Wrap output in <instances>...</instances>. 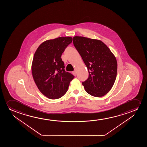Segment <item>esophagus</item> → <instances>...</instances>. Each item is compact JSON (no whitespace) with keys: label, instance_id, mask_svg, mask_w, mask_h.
Returning a JSON list of instances; mask_svg holds the SVG:
<instances>
[{"label":"esophagus","instance_id":"obj_1","mask_svg":"<svg viewBox=\"0 0 147 147\" xmlns=\"http://www.w3.org/2000/svg\"><path fill=\"white\" fill-rule=\"evenodd\" d=\"M72 74H73L74 75V76H76L77 75L76 71L75 70L74 71H73Z\"/></svg>","mask_w":147,"mask_h":147}]
</instances>
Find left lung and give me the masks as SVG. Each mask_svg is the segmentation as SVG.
I'll return each mask as SVG.
<instances>
[{
    "instance_id": "1",
    "label": "left lung",
    "mask_w": 147,
    "mask_h": 147,
    "mask_svg": "<svg viewBox=\"0 0 147 147\" xmlns=\"http://www.w3.org/2000/svg\"><path fill=\"white\" fill-rule=\"evenodd\" d=\"M73 44L88 70V78L82 82L85 90L93 96L107 94L117 77V64L114 55L98 40L75 36Z\"/></svg>"
}]
</instances>
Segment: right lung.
I'll return each mask as SVG.
<instances>
[{
  "mask_svg": "<svg viewBox=\"0 0 147 147\" xmlns=\"http://www.w3.org/2000/svg\"><path fill=\"white\" fill-rule=\"evenodd\" d=\"M72 42L69 36L49 40L39 46L33 58L32 71L40 92L49 99H58L68 90L74 76L65 70L61 55Z\"/></svg>",
  "mask_w": 147,
  "mask_h": 147,
  "instance_id": "obj_1",
  "label": "right lung"
}]
</instances>
